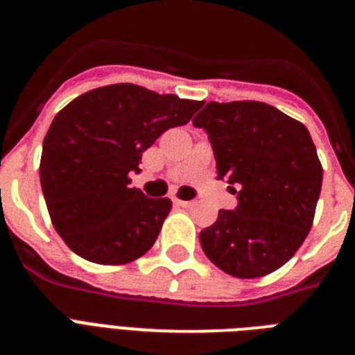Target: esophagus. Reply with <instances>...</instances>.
Masks as SVG:
<instances>
[{
    "instance_id": "34e87169",
    "label": "esophagus",
    "mask_w": 355,
    "mask_h": 355,
    "mask_svg": "<svg viewBox=\"0 0 355 355\" xmlns=\"http://www.w3.org/2000/svg\"><path fill=\"white\" fill-rule=\"evenodd\" d=\"M175 206H181V208H192L193 200H181V199H174Z\"/></svg>"
}]
</instances>
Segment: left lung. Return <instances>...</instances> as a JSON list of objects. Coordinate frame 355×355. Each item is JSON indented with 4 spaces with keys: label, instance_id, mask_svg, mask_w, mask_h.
Returning a JSON list of instances; mask_svg holds the SVG:
<instances>
[{
    "label": "left lung",
    "instance_id": "left-lung-1",
    "mask_svg": "<svg viewBox=\"0 0 355 355\" xmlns=\"http://www.w3.org/2000/svg\"><path fill=\"white\" fill-rule=\"evenodd\" d=\"M211 142L218 180L236 186L238 206L220 209L199 234L225 274L256 279L281 268L306 240L324 168L302 122L259 101H209L193 117Z\"/></svg>",
    "mask_w": 355,
    "mask_h": 355
}]
</instances>
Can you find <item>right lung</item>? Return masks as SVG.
Segmentation results:
<instances>
[{"mask_svg": "<svg viewBox=\"0 0 355 355\" xmlns=\"http://www.w3.org/2000/svg\"><path fill=\"white\" fill-rule=\"evenodd\" d=\"M202 101L133 83L106 85L72 99L42 144L40 184L56 233L87 261L124 265L155 245L171 199L131 188L142 153L187 124Z\"/></svg>", "mask_w": 355, "mask_h": 355, "instance_id": "obj_1", "label": "right lung"}]
</instances>
